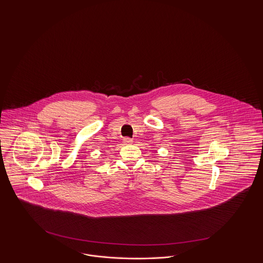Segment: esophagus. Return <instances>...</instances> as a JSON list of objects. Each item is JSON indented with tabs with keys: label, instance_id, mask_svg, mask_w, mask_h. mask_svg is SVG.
<instances>
[{
	"label": "esophagus",
	"instance_id": "obj_1",
	"mask_svg": "<svg viewBox=\"0 0 263 263\" xmlns=\"http://www.w3.org/2000/svg\"><path fill=\"white\" fill-rule=\"evenodd\" d=\"M123 142H124L125 144H131V143L133 142V140H132L131 138L126 137L123 139Z\"/></svg>",
	"mask_w": 263,
	"mask_h": 263
}]
</instances>
